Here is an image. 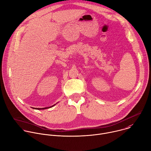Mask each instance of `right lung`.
<instances>
[{"label": "right lung", "mask_w": 151, "mask_h": 151, "mask_svg": "<svg viewBox=\"0 0 151 151\" xmlns=\"http://www.w3.org/2000/svg\"><path fill=\"white\" fill-rule=\"evenodd\" d=\"M56 104H55V105H53L52 106H51V107H45V108H33L34 109H36V110H44V109H48V108H50V107H53L54 106H55Z\"/></svg>", "instance_id": "right-lung-1"}]
</instances>
